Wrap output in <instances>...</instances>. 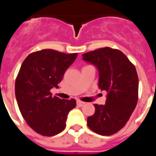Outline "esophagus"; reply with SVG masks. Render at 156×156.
I'll return each instance as SVG.
<instances>
[{
	"mask_svg": "<svg viewBox=\"0 0 156 156\" xmlns=\"http://www.w3.org/2000/svg\"><path fill=\"white\" fill-rule=\"evenodd\" d=\"M84 105H85L84 102L80 101V100H78V101H77V105H78V106H79V107H82V106H83Z\"/></svg>",
	"mask_w": 156,
	"mask_h": 156,
	"instance_id": "esophagus-1",
	"label": "esophagus"
}]
</instances>
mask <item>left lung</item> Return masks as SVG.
<instances>
[{"label":"left lung","mask_w":156,"mask_h":156,"mask_svg":"<svg viewBox=\"0 0 156 156\" xmlns=\"http://www.w3.org/2000/svg\"><path fill=\"white\" fill-rule=\"evenodd\" d=\"M98 71V87L107 92L105 105H94L87 119L88 128L101 135H111L126 124L136 107L139 79L136 69L119 50L99 48L82 55Z\"/></svg>","instance_id":"left-lung-1"}]
</instances>
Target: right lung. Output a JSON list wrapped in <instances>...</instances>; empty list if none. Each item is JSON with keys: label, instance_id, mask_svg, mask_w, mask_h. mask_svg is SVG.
Returning <instances> with one entry per match:
<instances>
[{"label": "right lung", "instance_id": "right-lung-1", "mask_svg": "<svg viewBox=\"0 0 156 156\" xmlns=\"http://www.w3.org/2000/svg\"><path fill=\"white\" fill-rule=\"evenodd\" d=\"M77 56L43 49L29 54L21 66L15 83L19 109L29 126L43 136L63 130L68 113L76 107L75 99L52 97L50 90L58 88Z\"/></svg>", "mask_w": 156, "mask_h": 156}]
</instances>
